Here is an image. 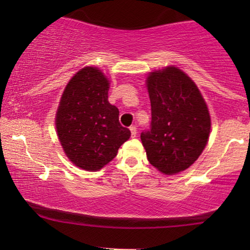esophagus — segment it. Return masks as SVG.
Instances as JSON below:
<instances>
[{"instance_id": "obj_1", "label": "esophagus", "mask_w": 250, "mask_h": 250, "mask_svg": "<svg viewBox=\"0 0 250 250\" xmlns=\"http://www.w3.org/2000/svg\"><path fill=\"white\" fill-rule=\"evenodd\" d=\"M130 133H131V137H136V135H137V128L135 127V125H131L130 128Z\"/></svg>"}]
</instances>
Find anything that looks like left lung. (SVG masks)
Returning <instances> with one entry per match:
<instances>
[{"label":"left lung","mask_w":250,"mask_h":250,"mask_svg":"<svg viewBox=\"0 0 250 250\" xmlns=\"http://www.w3.org/2000/svg\"><path fill=\"white\" fill-rule=\"evenodd\" d=\"M151 105L150 129L141 133L148 161L163 174L186 170L208 142L210 115L199 88L176 67L147 77Z\"/></svg>","instance_id":"obj_1"}]
</instances>
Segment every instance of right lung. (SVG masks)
<instances>
[{
	"label": "right lung",
	"instance_id": "right-lung-1",
	"mask_svg": "<svg viewBox=\"0 0 250 250\" xmlns=\"http://www.w3.org/2000/svg\"><path fill=\"white\" fill-rule=\"evenodd\" d=\"M109 81L99 68L84 67L70 79L56 111L55 125L68 159L96 171L117 155L130 137L119 121V109L108 101Z\"/></svg>",
	"mask_w": 250,
	"mask_h": 250
}]
</instances>
